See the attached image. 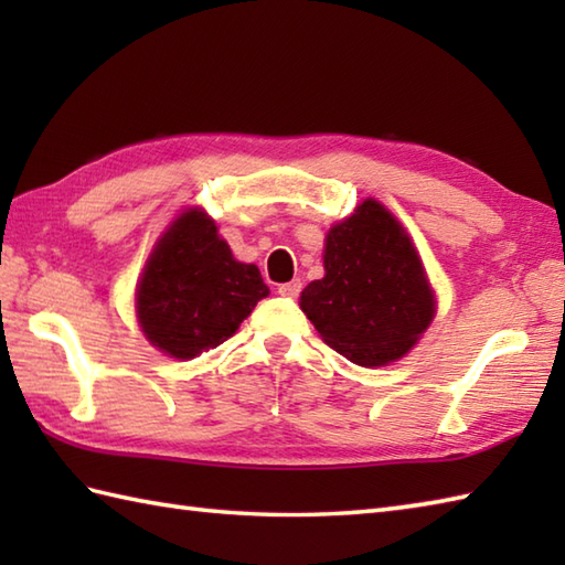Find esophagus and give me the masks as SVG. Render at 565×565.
<instances>
[{
  "label": "esophagus",
  "mask_w": 565,
  "mask_h": 565,
  "mask_svg": "<svg viewBox=\"0 0 565 565\" xmlns=\"http://www.w3.org/2000/svg\"><path fill=\"white\" fill-rule=\"evenodd\" d=\"M301 289H303V284L301 281H289V284H281L279 286V294L284 296V298H298V294H301Z\"/></svg>",
  "instance_id": "obj_1"
}]
</instances>
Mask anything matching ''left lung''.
Listing matches in <instances>:
<instances>
[{
	"label": "left lung",
	"instance_id": "8db88e82",
	"mask_svg": "<svg viewBox=\"0 0 565 565\" xmlns=\"http://www.w3.org/2000/svg\"><path fill=\"white\" fill-rule=\"evenodd\" d=\"M326 276L301 294V310L334 352L359 366H386L419 340L437 301L405 227L366 199L332 225Z\"/></svg>",
	"mask_w": 565,
	"mask_h": 565
}]
</instances>
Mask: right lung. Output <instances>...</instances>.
<instances>
[{"instance_id":"1","label":"right lung","mask_w":565,"mask_h":565,"mask_svg":"<svg viewBox=\"0 0 565 565\" xmlns=\"http://www.w3.org/2000/svg\"><path fill=\"white\" fill-rule=\"evenodd\" d=\"M267 296L255 264L237 262L209 215L189 209L154 245L136 289V313L160 352L194 359L233 338Z\"/></svg>"}]
</instances>
